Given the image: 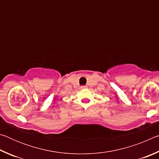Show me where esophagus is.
<instances>
[{
    "label": "esophagus",
    "mask_w": 159,
    "mask_h": 159,
    "mask_svg": "<svg viewBox=\"0 0 159 159\" xmlns=\"http://www.w3.org/2000/svg\"><path fill=\"white\" fill-rule=\"evenodd\" d=\"M81 88H85V87H84V86H82V87H81Z\"/></svg>",
    "instance_id": "obj_1"
}]
</instances>
